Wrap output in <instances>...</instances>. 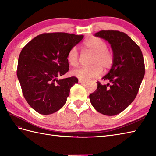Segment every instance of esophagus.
I'll list each match as a JSON object with an SVG mask.
<instances>
[{"mask_svg":"<svg viewBox=\"0 0 156 156\" xmlns=\"http://www.w3.org/2000/svg\"><path fill=\"white\" fill-rule=\"evenodd\" d=\"M86 80H80V79H79L78 80V82L79 83H81V84H84V83H86Z\"/></svg>","mask_w":156,"mask_h":156,"instance_id":"1","label":"esophagus"}]
</instances>
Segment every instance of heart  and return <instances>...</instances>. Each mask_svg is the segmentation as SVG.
<instances>
[{"label":"heart","mask_w":156,"mask_h":156,"mask_svg":"<svg viewBox=\"0 0 156 156\" xmlns=\"http://www.w3.org/2000/svg\"><path fill=\"white\" fill-rule=\"evenodd\" d=\"M87 50L93 53L91 60V66H82L75 68L71 72L72 74L80 80H87L97 77L101 74L102 68L108 69L112 67L114 63V54L108 49L107 43L98 37H91L84 44ZM69 64L74 66L78 64L79 54L76 47L69 49L67 56Z\"/></svg>","instance_id":"b5f03b06"}]
</instances>
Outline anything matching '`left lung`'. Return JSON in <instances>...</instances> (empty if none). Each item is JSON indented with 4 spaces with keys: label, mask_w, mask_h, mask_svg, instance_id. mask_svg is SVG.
I'll return each mask as SVG.
<instances>
[{
    "label": "left lung",
    "mask_w": 156,
    "mask_h": 156,
    "mask_svg": "<svg viewBox=\"0 0 156 156\" xmlns=\"http://www.w3.org/2000/svg\"><path fill=\"white\" fill-rule=\"evenodd\" d=\"M111 44L114 63L107 75L97 82V89L89 95L98 112L108 116L118 115L127 108L138 93L145 75V64L140 48L123 32L100 31L94 34Z\"/></svg>",
    "instance_id": "obj_1"
}]
</instances>
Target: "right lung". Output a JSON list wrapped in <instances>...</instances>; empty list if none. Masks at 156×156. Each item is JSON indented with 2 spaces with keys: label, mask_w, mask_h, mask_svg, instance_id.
Segmentation results:
<instances>
[{
  "label": "right lung",
  "mask_w": 156,
  "mask_h": 156,
  "mask_svg": "<svg viewBox=\"0 0 156 156\" xmlns=\"http://www.w3.org/2000/svg\"><path fill=\"white\" fill-rule=\"evenodd\" d=\"M83 35L48 33L37 35L20 53L16 74L23 96L30 107L41 115H50L66 103L70 88L78 80L72 76L58 80L69 70V49Z\"/></svg>",
  "instance_id": "1"
}]
</instances>
